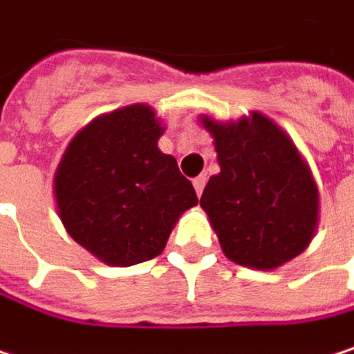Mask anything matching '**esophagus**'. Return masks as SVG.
<instances>
[{
  "label": "esophagus",
  "instance_id": "esophagus-1",
  "mask_svg": "<svg viewBox=\"0 0 354 354\" xmlns=\"http://www.w3.org/2000/svg\"><path fill=\"white\" fill-rule=\"evenodd\" d=\"M204 185H206V175H198V177L194 179V189H196V194H198V196H202Z\"/></svg>",
  "mask_w": 354,
  "mask_h": 354
}]
</instances>
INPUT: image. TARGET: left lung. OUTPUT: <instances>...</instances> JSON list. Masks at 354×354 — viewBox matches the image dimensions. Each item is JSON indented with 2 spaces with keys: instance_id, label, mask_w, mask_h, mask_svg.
<instances>
[{
  "instance_id": "left-lung-1",
  "label": "left lung",
  "mask_w": 354,
  "mask_h": 354,
  "mask_svg": "<svg viewBox=\"0 0 354 354\" xmlns=\"http://www.w3.org/2000/svg\"><path fill=\"white\" fill-rule=\"evenodd\" d=\"M200 119L214 138L221 165L200 206L225 256L256 270L297 258L313 239L319 192L292 140L258 111L227 123Z\"/></svg>"
}]
</instances>
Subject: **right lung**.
Masks as SVG:
<instances>
[{"instance_id":"obj_1","label":"right lung","mask_w":354,"mask_h":354,"mask_svg":"<svg viewBox=\"0 0 354 354\" xmlns=\"http://www.w3.org/2000/svg\"><path fill=\"white\" fill-rule=\"evenodd\" d=\"M162 131L144 102L104 113L76 133L55 171L66 231L106 266L160 256L177 218L198 204L177 160L158 150Z\"/></svg>"}]
</instances>
